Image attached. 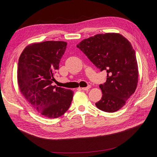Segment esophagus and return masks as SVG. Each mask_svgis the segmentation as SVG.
Instances as JSON below:
<instances>
[{"label":"esophagus","instance_id":"1","mask_svg":"<svg viewBox=\"0 0 157 157\" xmlns=\"http://www.w3.org/2000/svg\"><path fill=\"white\" fill-rule=\"evenodd\" d=\"M90 88H91V86L90 85H89V86H88L87 87H84V88H81V90H88Z\"/></svg>","mask_w":157,"mask_h":157}]
</instances>
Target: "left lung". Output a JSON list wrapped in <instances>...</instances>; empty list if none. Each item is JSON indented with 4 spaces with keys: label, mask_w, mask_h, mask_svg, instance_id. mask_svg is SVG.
<instances>
[{
    "label": "left lung",
    "mask_w": 157,
    "mask_h": 157,
    "mask_svg": "<svg viewBox=\"0 0 157 157\" xmlns=\"http://www.w3.org/2000/svg\"><path fill=\"white\" fill-rule=\"evenodd\" d=\"M95 66L107 72V79L100 85L102 97L95 103L101 111L114 113L125 105L136 90L138 65L131 43L118 33L98 34L77 44Z\"/></svg>",
    "instance_id": "1"
}]
</instances>
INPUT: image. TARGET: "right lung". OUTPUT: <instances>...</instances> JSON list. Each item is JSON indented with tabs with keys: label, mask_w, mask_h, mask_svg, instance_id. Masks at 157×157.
Wrapping results in <instances>:
<instances>
[{
	"label": "right lung",
	"mask_w": 157,
	"mask_h": 157,
	"mask_svg": "<svg viewBox=\"0 0 157 157\" xmlns=\"http://www.w3.org/2000/svg\"><path fill=\"white\" fill-rule=\"evenodd\" d=\"M67 44L55 40L33 43L23 49L19 58L17 78L20 92L32 108L46 118L61 117L72 100V90L52 85Z\"/></svg>",
	"instance_id": "obj_1"
}]
</instances>
